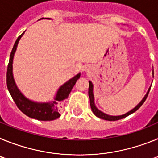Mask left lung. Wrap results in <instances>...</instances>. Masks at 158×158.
I'll return each mask as SVG.
<instances>
[{
  "mask_svg": "<svg viewBox=\"0 0 158 158\" xmlns=\"http://www.w3.org/2000/svg\"><path fill=\"white\" fill-rule=\"evenodd\" d=\"M93 84H92L91 81H89V99H90V106H91V108H92V111H93V112L94 113V115H96L97 117H99V118H102V119H105V120H108V121H115V120H118V119H121V118H125V117L128 116V115H130L131 114H132V113H134L135 111H136L137 110L139 109V107H141V106L143 104V103H144L145 101H146V98H147L148 96V94H149V93H150V89H149V91H148V93H146V95L145 96V97L143 98V100H142V101L139 103L138 105L136 106V107L134 108V109L131 110V111H129V112H127V114H125V115H119V116H111V115H106V114H104V113L101 112L100 111H99L97 108H96V107H95V104H94V97H93Z\"/></svg>",
  "mask_w": 158,
  "mask_h": 158,
  "instance_id": "1",
  "label": "left lung"
}]
</instances>
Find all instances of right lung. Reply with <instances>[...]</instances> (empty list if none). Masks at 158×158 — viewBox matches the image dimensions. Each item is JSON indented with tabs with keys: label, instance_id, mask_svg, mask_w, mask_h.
<instances>
[{
	"label": "right lung",
	"instance_id": "1",
	"mask_svg": "<svg viewBox=\"0 0 158 158\" xmlns=\"http://www.w3.org/2000/svg\"><path fill=\"white\" fill-rule=\"evenodd\" d=\"M24 32H23L17 38V40H16L12 50V52H11L8 69H7V87H8V91L10 93L15 104H16L18 108L23 114L31 117V118L38 119V120H54V119L59 118L60 115H61L59 112L61 107H62V103L69 96L71 90L76 84L77 81L79 79L81 74L79 73V74L76 75L72 79L68 81L66 83H65L63 85L60 87L59 90L57 93L55 101H53L51 103L50 102V103H47V104H38V103H34V102L30 101V100L25 98L16 88V84L14 82L13 76H12V59H13L14 54H15V51H16V47H17L19 40H20V38L22 37Z\"/></svg>",
	"mask_w": 158,
	"mask_h": 158
}]
</instances>
